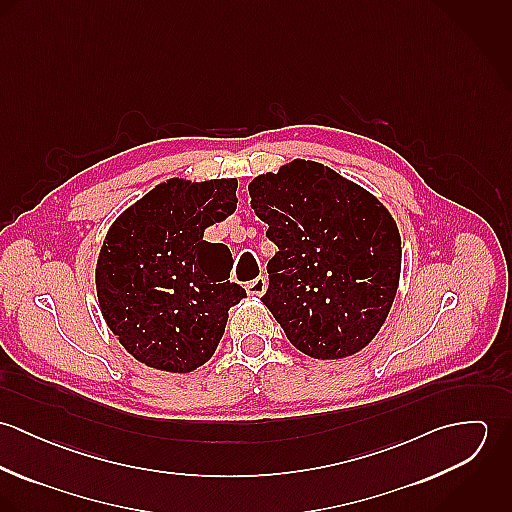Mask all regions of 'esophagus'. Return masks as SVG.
<instances>
[{"instance_id":"1","label":"esophagus","mask_w":512,"mask_h":512,"mask_svg":"<svg viewBox=\"0 0 512 512\" xmlns=\"http://www.w3.org/2000/svg\"><path fill=\"white\" fill-rule=\"evenodd\" d=\"M266 288H268V280H266L264 276H258L256 280H252V282L246 284V292H248V295H254V297L264 295Z\"/></svg>"}]
</instances>
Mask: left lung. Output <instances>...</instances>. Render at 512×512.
<instances>
[{
	"instance_id": "8db88e82",
	"label": "left lung",
	"mask_w": 512,
	"mask_h": 512,
	"mask_svg": "<svg viewBox=\"0 0 512 512\" xmlns=\"http://www.w3.org/2000/svg\"><path fill=\"white\" fill-rule=\"evenodd\" d=\"M250 207L278 246L262 303L295 349L331 361L363 351L396 297V220L361 185L317 161L293 159L248 185Z\"/></svg>"
}]
</instances>
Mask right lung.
<instances>
[{"mask_svg": "<svg viewBox=\"0 0 512 512\" xmlns=\"http://www.w3.org/2000/svg\"><path fill=\"white\" fill-rule=\"evenodd\" d=\"M236 179L173 177L128 207L96 260L102 317L140 363L193 372L217 351L228 309L246 292L232 284V254L203 240L236 211Z\"/></svg>", "mask_w": 512, "mask_h": 512, "instance_id": "add662e5", "label": "right lung"}]
</instances>
